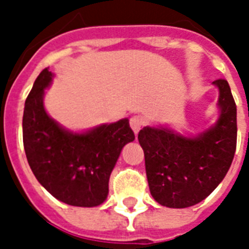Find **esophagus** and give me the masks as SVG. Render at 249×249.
I'll return each instance as SVG.
<instances>
[{
	"label": "esophagus",
	"mask_w": 249,
	"mask_h": 249,
	"mask_svg": "<svg viewBox=\"0 0 249 249\" xmlns=\"http://www.w3.org/2000/svg\"><path fill=\"white\" fill-rule=\"evenodd\" d=\"M142 125H143V121H142V119H141L140 116H133L132 119H130V128L133 129V132H134L136 136L138 134L141 128H142Z\"/></svg>",
	"instance_id": "1"
}]
</instances>
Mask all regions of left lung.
Wrapping results in <instances>:
<instances>
[{"mask_svg": "<svg viewBox=\"0 0 249 249\" xmlns=\"http://www.w3.org/2000/svg\"><path fill=\"white\" fill-rule=\"evenodd\" d=\"M212 85L218 89V117L204 132L185 136L159 125L138 133L150 193L164 207L187 208L204 200L232 163L238 132L235 102L226 80Z\"/></svg>", "mask_w": 249, "mask_h": 249, "instance_id": "obj_1", "label": "left lung"}]
</instances>
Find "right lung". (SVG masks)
<instances>
[{
	"mask_svg": "<svg viewBox=\"0 0 249 249\" xmlns=\"http://www.w3.org/2000/svg\"><path fill=\"white\" fill-rule=\"evenodd\" d=\"M45 68L27 97L23 143L35 177L53 196L75 207H97L107 199L111 172L125 144L134 141L128 119L84 132L64 128L49 116L45 90L52 85Z\"/></svg>",
	"mask_w": 249,
	"mask_h": 249,
	"instance_id": "1",
	"label": "right lung"
}]
</instances>
